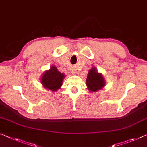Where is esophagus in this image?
I'll return each instance as SVG.
<instances>
[{
  "instance_id": "esophagus-1",
  "label": "esophagus",
  "mask_w": 147,
  "mask_h": 147,
  "mask_svg": "<svg viewBox=\"0 0 147 147\" xmlns=\"http://www.w3.org/2000/svg\"><path fill=\"white\" fill-rule=\"evenodd\" d=\"M73 73H74V72H73Z\"/></svg>"
}]
</instances>
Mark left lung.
I'll list each match as a JSON object with an SVG mask.
<instances>
[{
	"mask_svg": "<svg viewBox=\"0 0 147 147\" xmlns=\"http://www.w3.org/2000/svg\"><path fill=\"white\" fill-rule=\"evenodd\" d=\"M105 82L102 76L96 72L95 68L89 70L87 79L88 89L92 92H96L105 86Z\"/></svg>",
	"mask_w": 147,
	"mask_h": 147,
	"instance_id": "left-lung-1",
	"label": "left lung"
}]
</instances>
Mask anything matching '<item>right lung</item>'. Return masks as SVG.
Returning <instances> with one entry per match:
<instances>
[{"label": "right lung", "mask_w": 147, "mask_h": 147, "mask_svg": "<svg viewBox=\"0 0 147 147\" xmlns=\"http://www.w3.org/2000/svg\"><path fill=\"white\" fill-rule=\"evenodd\" d=\"M64 78V74L58 71L56 67L52 66L50 70L45 72L41 78V83L45 88L55 91L62 86Z\"/></svg>", "instance_id": "add662e5"}]
</instances>
